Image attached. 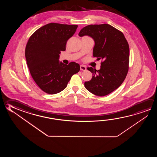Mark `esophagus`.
Instances as JSON below:
<instances>
[{
	"instance_id": "1",
	"label": "esophagus",
	"mask_w": 157,
	"mask_h": 157,
	"mask_svg": "<svg viewBox=\"0 0 157 157\" xmlns=\"http://www.w3.org/2000/svg\"><path fill=\"white\" fill-rule=\"evenodd\" d=\"M80 69L81 71H85L86 69V68L84 65H80Z\"/></svg>"
}]
</instances>
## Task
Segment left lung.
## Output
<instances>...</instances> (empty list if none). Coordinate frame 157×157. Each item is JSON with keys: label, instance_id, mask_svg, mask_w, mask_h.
I'll return each instance as SVG.
<instances>
[{"label": "left lung", "instance_id": "8db88e82", "mask_svg": "<svg viewBox=\"0 0 157 157\" xmlns=\"http://www.w3.org/2000/svg\"><path fill=\"white\" fill-rule=\"evenodd\" d=\"M79 36H89L94 40L93 56L102 61L99 70L87 68L93 75L85 82V88L96 96L108 95L121 86L128 74V43L121 31L108 24L88 25L80 30Z\"/></svg>", "mask_w": 157, "mask_h": 157}]
</instances>
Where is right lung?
I'll return each instance as SVG.
<instances>
[{
  "instance_id": "1",
  "label": "right lung",
  "mask_w": 157,
  "mask_h": 157,
  "mask_svg": "<svg viewBox=\"0 0 157 157\" xmlns=\"http://www.w3.org/2000/svg\"><path fill=\"white\" fill-rule=\"evenodd\" d=\"M77 25L50 23L38 29L29 39L25 49L27 64L32 77L45 93L55 94L64 90L72 75L79 71L75 62H59V54L65 51Z\"/></svg>"
}]
</instances>
